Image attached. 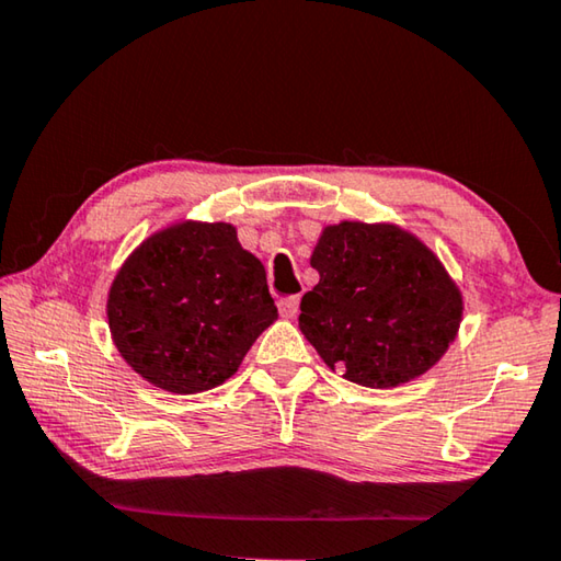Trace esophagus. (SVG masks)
Masks as SVG:
<instances>
[{
    "label": "esophagus",
    "instance_id": "obj_1",
    "mask_svg": "<svg viewBox=\"0 0 561 561\" xmlns=\"http://www.w3.org/2000/svg\"><path fill=\"white\" fill-rule=\"evenodd\" d=\"M279 314L284 319H295L299 314V297H287L279 301Z\"/></svg>",
    "mask_w": 561,
    "mask_h": 561
}]
</instances>
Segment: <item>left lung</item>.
I'll return each instance as SVG.
<instances>
[{"mask_svg": "<svg viewBox=\"0 0 561 561\" xmlns=\"http://www.w3.org/2000/svg\"><path fill=\"white\" fill-rule=\"evenodd\" d=\"M312 266L319 284L301 297L299 329L327 367L354 385H404L455 342L461 291L437 254L402 227H324Z\"/></svg>", "mask_w": 561, "mask_h": 561, "instance_id": "left-lung-1", "label": "left lung"}]
</instances>
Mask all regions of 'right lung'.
I'll use <instances>...</instances> for the list:
<instances>
[{"label": "right lung", "mask_w": 561, "mask_h": 561, "mask_svg": "<svg viewBox=\"0 0 561 561\" xmlns=\"http://www.w3.org/2000/svg\"><path fill=\"white\" fill-rule=\"evenodd\" d=\"M112 340L139 377L197 394L234 375L277 319L266 272L227 221H180L145 239L106 299Z\"/></svg>", "instance_id": "obj_1"}]
</instances>
